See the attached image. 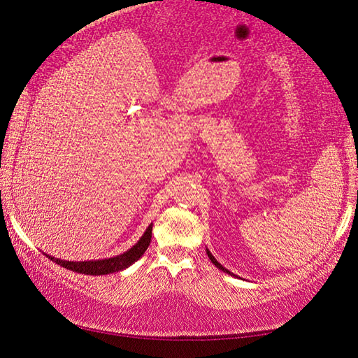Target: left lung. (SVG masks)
I'll return each instance as SVG.
<instances>
[{"instance_id":"8db88e82","label":"left lung","mask_w":358,"mask_h":358,"mask_svg":"<svg viewBox=\"0 0 358 358\" xmlns=\"http://www.w3.org/2000/svg\"><path fill=\"white\" fill-rule=\"evenodd\" d=\"M206 255H208V257H210V259H211V262H213V264H214V266H216L217 268H221V271H222V272H225V273H229V275H234L232 272H229V271H227V268H225V267H222V266H221V264H219V262L216 261V257H214V256L211 255V252H210V251H208V250H206Z\"/></svg>"}]
</instances>
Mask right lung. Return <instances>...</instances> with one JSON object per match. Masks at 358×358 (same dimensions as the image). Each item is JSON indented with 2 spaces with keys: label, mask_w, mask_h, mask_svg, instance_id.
Listing matches in <instances>:
<instances>
[{
  "label": "right lung",
  "mask_w": 358,
  "mask_h": 358,
  "mask_svg": "<svg viewBox=\"0 0 358 358\" xmlns=\"http://www.w3.org/2000/svg\"><path fill=\"white\" fill-rule=\"evenodd\" d=\"M152 240V224L148 225L144 235L141 236V240L133 246V248L128 250L123 255L115 256V257H108V259H99V261H80V262H73V261H62V259H56V257L46 255L49 259L52 262L59 264L69 271L78 272V273H86V275H107V273H113V272H120L123 268L129 267L131 264H134L139 257L144 255L145 250L148 248Z\"/></svg>",
  "instance_id": "add662e5"
}]
</instances>
